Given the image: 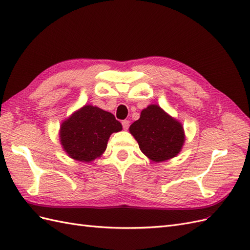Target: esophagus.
<instances>
[{
    "mask_svg": "<svg viewBox=\"0 0 250 250\" xmlns=\"http://www.w3.org/2000/svg\"><path fill=\"white\" fill-rule=\"evenodd\" d=\"M129 121H128V120H124V121H122V126H123V128H124V129L125 130H127L128 129V128H129Z\"/></svg>",
    "mask_w": 250,
    "mask_h": 250,
    "instance_id": "esophagus-1",
    "label": "esophagus"
}]
</instances>
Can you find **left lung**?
<instances>
[{
	"label": "left lung",
	"mask_w": 250,
	"mask_h": 250,
	"mask_svg": "<svg viewBox=\"0 0 250 250\" xmlns=\"http://www.w3.org/2000/svg\"><path fill=\"white\" fill-rule=\"evenodd\" d=\"M142 152L153 162H164L176 156L184 145L181 124L157 105H149L129 127Z\"/></svg>",
	"instance_id": "left-lung-1"
}]
</instances>
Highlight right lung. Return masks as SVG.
<instances>
[{
    "mask_svg": "<svg viewBox=\"0 0 250 250\" xmlns=\"http://www.w3.org/2000/svg\"><path fill=\"white\" fill-rule=\"evenodd\" d=\"M121 130L122 124L112 113L85 105L62 124L60 142L70 157L87 163L104 152L112 132Z\"/></svg>",
    "mask_w": 250,
    "mask_h": 250,
    "instance_id": "obj_1",
    "label": "right lung"
}]
</instances>
